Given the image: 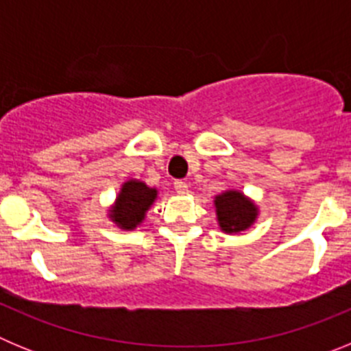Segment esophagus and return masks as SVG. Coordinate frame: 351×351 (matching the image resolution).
<instances>
[{
	"label": "esophagus",
	"mask_w": 351,
	"mask_h": 351,
	"mask_svg": "<svg viewBox=\"0 0 351 351\" xmlns=\"http://www.w3.org/2000/svg\"><path fill=\"white\" fill-rule=\"evenodd\" d=\"M173 188H176V191H178L179 195L188 193V184H186L184 181H176L173 182Z\"/></svg>",
	"instance_id": "1"
}]
</instances>
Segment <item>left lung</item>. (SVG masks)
I'll return each mask as SVG.
<instances>
[{
	"label": "left lung",
	"instance_id": "left-lung-1",
	"mask_svg": "<svg viewBox=\"0 0 351 351\" xmlns=\"http://www.w3.org/2000/svg\"><path fill=\"white\" fill-rule=\"evenodd\" d=\"M214 210L223 234H241L255 225L260 209L241 190H225L214 197Z\"/></svg>",
	"mask_w": 351,
	"mask_h": 351
}]
</instances>
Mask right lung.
<instances>
[{"label": "right lung", "mask_w": 351, "mask_h": 351, "mask_svg": "<svg viewBox=\"0 0 351 351\" xmlns=\"http://www.w3.org/2000/svg\"><path fill=\"white\" fill-rule=\"evenodd\" d=\"M158 190L138 179H128L121 184L116 200L107 209L108 219L121 230H135L145 219L147 210L156 202Z\"/></svg>", "instance_id": "1"}]
</instances>
